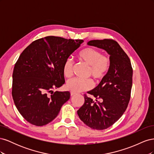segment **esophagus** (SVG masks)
<instances>
[{"mask_svg":"<svg viewBox=\"0 0 154 154\" xmlns=\"http://www.w3.org/2000/svg\"><path fill=\"white\" fill-rule=\"evenodd\" d=\"M76 94V92H71V96H74V95H75Z\"/></svg>","mask_w":154,"mask_h":154,"instance_id":"34e87169","label":"esophagus"}]
</instances>
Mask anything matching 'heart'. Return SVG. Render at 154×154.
<instances>
[{
	"label": "heart",
	"instance_id": "obj_1",
	"mask_svg": "<svg viewBox=\"0 0 154 154\" xmlns=\"http://www.w3.org/2000/svg\"><path fill=\"white\" fill-rule=\"evenodd\" d=\"M79 61L88 67V75L91 76L96 81L103 79L108 73L110 67V59L105 55H101L100 51L92 48H86L81 50L77 55ZM73 64L70 59L65 60L62 65L63 75L69 78L72 76ZM92 87V82L90 79L80 80L74 78L69 80L66 87L67 90L80 92L89 90Z\"/></svg>",
	"mask_w": 154,
	"mask_h": 154
}]
</instances>
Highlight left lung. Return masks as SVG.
Segmentation results:
<instances>
[{
  "label": "left lung",
  "mask_w": 154,
  "mask_h": 154,
  "mask_svg": "<svg viewBox=\"0 0 154 154\" xmlns=\"http://www.w3.org/2000/svg\"><path fill=\"white\" fill-rule=\"evenodd\" d=\"M87 45L105 50L110 55V67L98 85L87 92L96 100L85 95V103L77 113L88 127L104 130L117 122L127 108L133 70L128 57L117 42L110 39L94 40L88 42Z\"/></svg>",
  "instance_id": "8db88e82"
}]
</instances>
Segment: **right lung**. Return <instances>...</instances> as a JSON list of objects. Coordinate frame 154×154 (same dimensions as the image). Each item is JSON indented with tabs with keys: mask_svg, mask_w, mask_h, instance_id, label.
<instances>
[{
	"mask_svg": "<svg viewBox=\"0 0 154 154\" xmlns=\"http://www.w3.org/2000/svg\"><path fill=\"white\" fill-rule=\"evenodd\" d=\"M83 42L49 36L32 42L20 55L13 69L12 96L18 112L31 124L52 122L69 100V91L52 89L65 83L62 65Z\"/></svg>",
	"mask_w": 154,
	"mask_h": 154,
	"instance_id": "obj_1",
	"label": "right lung"
}]
</instances>
